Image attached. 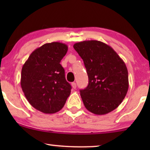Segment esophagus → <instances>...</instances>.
<instances>
[{
    "label": "esophagus",
    "instance_id": "34e87169",
    "mask_svg": "<svg viewBox=\"0 0 150 150\" xmlns=\"http://www.w3.org/2000/svg\"><path fill=\"white\" fill-rule=\"evenodd\" d=\"M71 87H73V89H76V83H71Z\"/></svg>",
    "mask_w": 150,
    "mask_h": 150
}]
</instances>
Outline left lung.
Instances as JSON below:
<instances>
[{"mask_svg":"<svg viewBox=\"0 0 150 150\" xmlns=\"http://www.w3.org/2000/svg\"><path fill=\"white\" fill-rule=\"evenodd\" d=\"M74 48L84 61L89 78L80 90L85 108L96 115H105L117 108L128 89L126 65L108 45L96 40L83 41Z\"/></svg>","mask_w":150,"mask_h":150,"instance_id":"1","label":"left lung"}]
</instances>
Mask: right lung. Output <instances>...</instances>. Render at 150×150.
Masks as SVG:
<instances>
[{"instance_id":"add662e5","label":"right lung","mask_w":150,"mask_h":150,"mask_svg":"<svg viewBox=\"0 0 150 150\" xmlns=\"http://www.w3.org/2000/svg\"><path fill=\"white\" fill-rule=\"evenodd\" d=\"M67 49L63 43L45 44L22 66L20 84L24 96L33 107L44 113L59 111L70 95L71 87L60 64Z\"/></svg>"}]
</instances>
